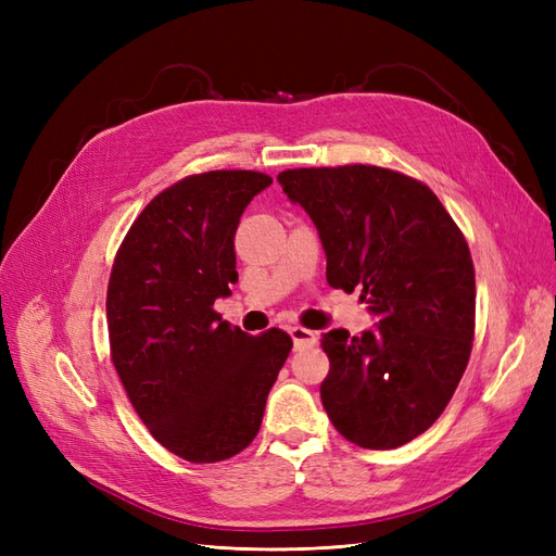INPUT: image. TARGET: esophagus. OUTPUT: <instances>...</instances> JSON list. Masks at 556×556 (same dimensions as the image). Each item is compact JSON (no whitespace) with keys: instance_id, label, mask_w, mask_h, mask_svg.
<instances>
[{"instance_id":"34e87169","label":"esophagus","mask_w":556,"mask_h":556,"mask_svg":"<svg viewBox=\"0 0 556 556\" xmlns=\"http://www.w3.org/2000/svg\"><path fill=\"white\" fill-rule=\"evenodd\" d=\"M290 336L294 341V348H308V345L317 343V333L311 329H304V327H290Z\"/></svg>"}]
</instances>
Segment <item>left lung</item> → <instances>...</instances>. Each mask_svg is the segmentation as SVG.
Returning <instances> with one entry per match:
<instances>
[{
  "label": "left lung",
  "mask_w": 556,
  "mask_h": 556,
  "mask_svg": "<svg viewBox=\"0 0 556 556\" xmlns=\"http://www.w3.org/2000/svg\"><path fill=\"white\" fill-rule=\"evenodd\" d=\"M327 255V282L362 290L378 323L359 336H323L319 387L331 425L350 443L392 450L425 433L464 376L476 331L473 260L425 182L350 164L278 174Z\"/></svg>",
  "instance_id": "1"
}]
</instances>
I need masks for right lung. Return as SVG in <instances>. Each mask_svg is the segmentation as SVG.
Returning a JSON list of instances; mask_svg holds the SVG:
<instances>
[{
  "mask_svg": "<svg viewBox=\"0 0 556 556\" xmlns=\"http://www.w3.org/2000/svg\"><path fill=\"white\" fill-rule=\"evenodd\" d=\"M271 182L260 172L182 178L141 211L113 262V366L153 439L192 464L252 443L292 350L280 329L250 336L213 311L239 280L241 215Z\"/></svg>",
  "mask_w": 556,
  "mask_h": 556,
  "instance_id": "right-lung-1",
  "label": "right lung"
}]
</instances>
